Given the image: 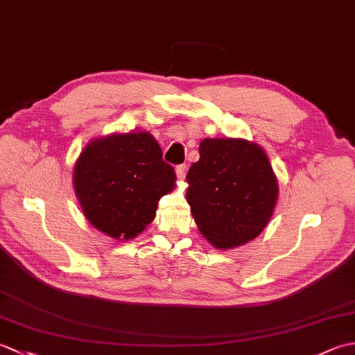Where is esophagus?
I'll list each match as a JSON object with an SVG mask.
<instances>
[{"instance_id":"esophagus-1","label":"esophagus","mask_w":355,"mask_h":355,"mask_svg":"<svg viewBox=\"0 0 355 355\" xmlns=\"http://www.w3.org/2000/svg\"><path fill=\"white\" fill-rule=\"evenodd\" d=\"M175 172H177V177H178L180 180H183V178L186 177L187 166H186V164H178V166H177V169H175Z\"/></svg>"}]
</instances>
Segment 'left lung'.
Here are the masks:
<instances>
[{
	"instance_id": "obj_1",
	"label": "left lung",
	"mask_w": 355,
	"mask_h": 355,
	"mask_svg": "<svg viewBox=\"0 0 355 355\" xmlns=\"http://www.w3.org/2000/svg\"><path fill=\"white\" fill-rule=\"evenodd\" d=\"M198 150L186 198L200 232L221 250L248 243L266 227L277 200L266 153L243 139H205Z\"/></svg>"
}]
</instances>
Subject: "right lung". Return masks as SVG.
<instances>
[{
  "label": "right lung",
  "mask_w": 355,
  "mask_h": 355,
  "mask_svg": "<svg viewBox=\"0 0 355 355\" xmlns=\"http://www.w3.org/2000/svg\"><path fill=\"white\" fill-rule=\"evenodd\" d=\"M73 178L87 220L111 238L130 239L154 220L177 175L153 135L128 132L89 143Z\"/></svg>",
  "instance_id": "1"
}]
</instances>
